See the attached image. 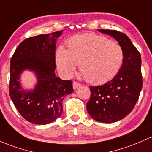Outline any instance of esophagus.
Wrapping results in <instances>:
<instances>
[{
  "label": "esophagus",
  "mask_w": 152,
  "mask_h": 152,
  "mask_svg": "<svg viewBox=\"0 0 152 152\" xmlns=\"http://www.w3.org/2000/svg\"><path fill=\"white\" fill-rule=\"evenodd\" d=\"M80 86H81V84H80L79 83H78V82L76 81L73 82V88H74V89H76V88H77L78 87H79Z\"/></svg>",
  "instance_id": "1"
}]
</instances>
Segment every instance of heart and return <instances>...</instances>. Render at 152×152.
Segmentation results:
<instances>
[{"label": "heart", "mask_w": 152, "mask_h": 152, "mask_svg": "<svg viewBox=\"0 0 152 152\" xmlns=\"http://www.w3.org/2000/svg\"><path fill=\"white\" fill-rule=\"evenodd\" d=\"M56 51L57 69L64 77L74 74L78 64L87 81L102 84L113 78L121 69L124 59L122 47L108 38L95 34L76 35Z\"/></svg>", "instance_id": "b5f03b06"}]
</instances>
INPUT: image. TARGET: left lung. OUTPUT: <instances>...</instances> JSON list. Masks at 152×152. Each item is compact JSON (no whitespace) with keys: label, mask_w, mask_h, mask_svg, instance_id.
Returning <instances> with one entry per match:
<instances>
[{"label":"left lung","mask_w":152,"mask_h":152,"mask_svg":"<svg viewBox=\"0 0 152 152\" xmlns=\"http://www.w3.org/2000/svg\"><path fill=\"white\" fill-rule=\"evenodd\" d=\"M98 31L118 41L124 50V59L114 78L102 86L90 87L91 97L86 109L96 121L113 123L126 117L139 99L143 83L142 59L139 52L126 34L114 30Z\"/></svg>","instance_id":"left-lung-1"}]
</instances>
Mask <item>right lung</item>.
<instances>
[{"instance_id":"obj_1","label":"right lung","mask_w":152,"mask_h":152,"mask_svg":"<svg viewBox=\"0 0 152 152\" xmlns=\"http://www.w3.org/2000/svg\"><path fill=\"white\" fill-rule=\"evenodd\" d=\"M63 31L26 38L15 49L10 66L9 94L20 114L34 124L45 125L56 120L63 111L62 102L74 91L72 81L55 74L56 40ZM25 70L34 72L37 83L24 90L20 81Z\"/></svg>"}]
</instances>
